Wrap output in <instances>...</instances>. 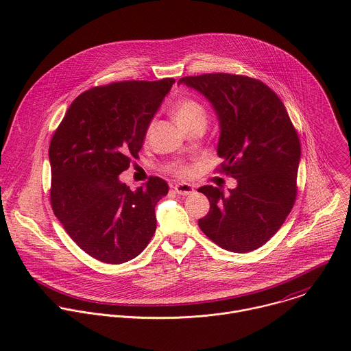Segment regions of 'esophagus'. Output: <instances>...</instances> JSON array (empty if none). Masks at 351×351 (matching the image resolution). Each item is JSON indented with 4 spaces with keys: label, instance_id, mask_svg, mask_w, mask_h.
I'll return each instance as SVG.
<instances>
[{
    "label": "esophagus",
    "instance_id": "1",
    "mask_svg": "<svg viewBox=\"0 0 351 351\" xmlns=\"http://www.w3.org/2000/svg\"><path fill=\"white\" fill-rule=\"evenodd\" d=\"M173 189L179 195H190L194 193V187L189 183H178V184H175Z\"/></svg>",
    "mask_w": 351,
    "mask_h": 351
}]
</instances>
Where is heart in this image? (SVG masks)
Instances as JSON below:
<instances>
[{
  "instance_id": "1",
  "label": "heart",
  "mask_w": 351,
  "mask_h": 351,
  "mask_svg": "<svg viewBox=\"0 0 351 351\" xmlns=\"http://www.w3.org/2000/svg\"><path fill=\"white\" fill-rule=\"evenodd\" d=\"M171 115L176 125L183 130L190 125L194 123H202L206 125L207 121V111L206 108L199 104L197 99L194 98H182L179 101H176L171 107ZM149 134V128L145 132V137ZM179 173H189L187 169L184 168H178L176 169Z\"/></svg>"
}]
</instances>
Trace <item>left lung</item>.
I'll return each mask as SVG.
<instances>
[{"instance_id": "left-lung-1", "label": "left lung", "mask_w": 351, "mask_h": 351, "mask_svg": "<svg viewBox=\"0 0 351 351\" xmlns=\"http://www.w3.org/2000/svg\"><path fill=\"white\" fill-rule=\"evenodd\" d=\"M203 94L219 122L217 153L237 180L228 194L214 186L198 191L210 213L198 219L207 237L232 253H248L282 226L295 199L302 148L280 98L263 82L229 73L182 77Z\"/></svg>"}]
</instances>
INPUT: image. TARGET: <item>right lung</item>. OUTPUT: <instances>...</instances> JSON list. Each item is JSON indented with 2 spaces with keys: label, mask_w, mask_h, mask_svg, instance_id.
Returning <instances> with one entry per match:
<instances>
[{
  "label": "right lung",
  "mask_w": 351,
  "mask_h": 351,
  "mask_svg": "<svg viewBox=\"0 0 351 351\" xmlns=\"http://www.w3.org/2000/svg\"><path fill=\"white\" fill-rule=\"evenodd\" d=\"M173 83L169 77L130 80L87 90L71 104L49 143L54 214L98 261L133 260L156 232V206L168 183L154 176L130 190L119 175L137 157Z\"/></svg>",
  "instance_id": "1"
}]
</instances>
